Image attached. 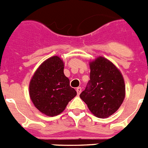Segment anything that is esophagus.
<instances>
[{
	"mask_svg": "<svg viewBox=\"0 0 148 148\" xmlns=\"http://www.w3.org/2000/svg\"><path fill=\"white\" fill-rule=\"evenodd\" d=\"M81 91H82V88H81V87L77 88V95H79V94H80V93H81Z\"/></svg>",
	"mask_w": 148,
	"mask_h": 148,
	"instance_id": "esophagus-1",
	"label": "esophagus"
}]
</instances>
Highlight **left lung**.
<instances>
[{
    "mask_svg": "<svg viewBox=\"0 0 148 148\" xmlns=\"http://www.w3.org/2000/svg\"><path fill=\"white\" fill-rule=\"evenodd\" d=\"M90 80L79 97L90 112L107 118L116 111L125 96V86L119 70L106 58L90 62Z\"/></svg>",
    "mask_w": 148,
    "mask_h": 148,
    "instance_id": "8db88e82",
    "label": "left lung"
}]
</instances>
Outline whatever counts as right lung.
<instances>
[{
	"label": "right lung",
	"mask_w": 148,
	"mask_h": 148,
	"mask_svg": "<svg viewBox=\"0 0 148 148\" xmlns=\"http://www.w3.org/2000/svg\"><path fill=\"white\" fill-rule=\"evenodd\" d=\"M63 69L62 60L54 56L42 62L30 81L29 95L33 104L49 116L62 113L69 101L77 95Z\"/></svg>",
	"instance_id": "obj_1"
}]
</instances>
